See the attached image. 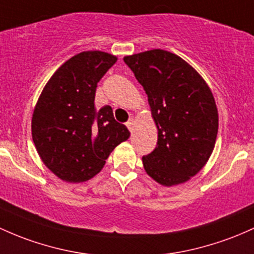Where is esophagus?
<instances>
[{
	"label": "esophagus",
	"mask_w": 254,
	"mask_h": 254,
	"mask_svg": "<svg viewBox=\"0 0 254 254\" xmlns=\"http://www.w3.org/2000/svg\"><path fill=\"white\" fill-rule=\"evenodd\" d=\"M133 125H135V119L130 118L129 121H127V129H129L131 132H132V130H133Z\"/></svg>",
	"instance_id": "esophagus-1"
}]
</instances>
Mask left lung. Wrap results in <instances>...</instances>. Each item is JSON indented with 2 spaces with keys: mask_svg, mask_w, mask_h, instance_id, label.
<instances>
[{
  "mask_svg": "<svg viewBox=\"0 0 254 254\" xmlns=\"http://www.w3.org/2000/svg\"><path fill=\"white\" fill-rule=\"evenodd\" d=\"M143 86L158 127L157 147L143 155L144 170L160 185L187 182L210 158L218 112L210 88L182 58L153 49L124 58Z\"/></svg>",
  "mask_w": 254,
  "mask_h": 254,
  "instance_id": "8db88e82",
  "label": "left lung"
}]
</instances>
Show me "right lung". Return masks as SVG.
<instances>
[{
	"mask_svg": "<svg viewBox=\"0 0 254 254\" xmlns=\"http://www.w3.org/2000/svg\"><path fill=\"white\" fill-rule=\"evenodd\" d=\"M117 58L93 50L74 55L57 69L32 116V140L53 174L71 183L101 171L106 159L130 132L114 119L111 106L96 110L97 83Z\"/></svg>",
	"mask_w": 254,
	"mask_h": 254,
	"instance_id": "1",
	"label": "right lung"
}]
</instances>
